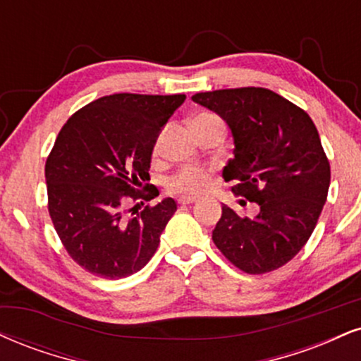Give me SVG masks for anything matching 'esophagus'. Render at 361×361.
<instances>
[{
  "label": "esophagus",
  "instance_id": "34e87169",
  "mask_svg": "<svg viewBox=\"0 0 361 361\" xmlns=\"http://www.w3.org/2000/svg\"><path fill=\"white\" fill-rule=\"evenodd\" d=\"M178 202H180L181 205H190V203L197 202V198H195V197H181L180 200H178Z\"/></svg>",
  "mask_w": 361,
  "mask_h": 361
}]
</instances>
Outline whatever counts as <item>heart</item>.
I'll use <instances>...</instances> for the list:
<instances>
[{
    "label": "heart",
    "instance_id": "obj_1",
    "mask_svg": "<svg viewBox=\"0 0 361 361\" xmlns=\"http://www.w3.org/2000/svg\"><path fill=\"white\" fill-rule=\"evenodd\" d=\"M216 117L212 112H202V114L195 116L192 123H197V121H205V119H214ZM159 141H156L154 149H158ZM210 186V173L207 169L198 168V166H186L183 169L173 175L168 181V188L171 190L173 193L178 195H200Z\"/></svg>",
    "mask_w": 361,
    "mask_h": 361
}]
</instances>
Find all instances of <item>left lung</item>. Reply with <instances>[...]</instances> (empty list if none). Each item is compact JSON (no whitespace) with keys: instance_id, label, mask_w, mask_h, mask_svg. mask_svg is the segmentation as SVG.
<instances>
[{"instance_id":"obj_1","label":"left lung","mask_w":361,"mask_h":361,"mask_svg":"<svg viewBox=\"0 0 361 361\" xmlns=\"http://www.w3.org/2000/svg\"><path fill=\"white\" fill-rule=\"evenodd\" d=\"M192 101L228 124L235 149L222 176L259 205L254 219L224 205L212 238L247 274L276 271L310 240L326 202L331 171L318 129L301 107L262 87L198 92Z\"/></svg>"}]
</instances>
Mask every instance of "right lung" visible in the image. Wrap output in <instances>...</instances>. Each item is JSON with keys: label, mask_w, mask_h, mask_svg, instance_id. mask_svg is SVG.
<instances>
[{"label": "right lung", "mask_w": 361, "mask_h": 361, "mask_svg": "<svg viewBox=\"0 0 361 361\" xmlns=\"http://www.w3.org/2000/svg\"><path fill=\"white\" fill-rule=\"evenodd\" d=\"M185 99V94L106 95L60 129L45 164L49 214L65 250L90 274L123 279L141 271L158 249L176 212L175 200L146 205L131 216L126 203L159 195L146 183L151 154Z\"/></svg>", "instance_id": "right-lung-1"}]
</instances>
